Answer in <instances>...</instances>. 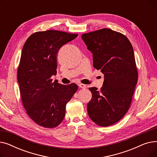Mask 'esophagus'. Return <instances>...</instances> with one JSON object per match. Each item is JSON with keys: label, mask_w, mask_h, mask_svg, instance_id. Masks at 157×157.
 I'll list each match as a JSON object with an SVG mask.
<instances>
[{"label": "esophagus", "mask_w": 157, "mask_h": 157, "mask_svg": "<svg viewBox=\"0 0 157 157\" xmlns=\"http://www.w3.org/2000/svg\"><path fill=\"white\" fill-rule=\"evenodd\" d=\"M78 86H79V87L83 88V89H85L86 88V86L85 85H84V84H81H81H79Z\"/></svg>", "instance_id": "obj_1"}]
</instances>
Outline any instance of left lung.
I'll return each instance as SVG.
<instances>
[{
    "mask_svg": "<svg viewBox=\"0 0 157 157\" xmlns=\"http://www.w3.org/2000/svg\"><path fill=\"white\" fill-rule=\"evenodd\" d=\"M81 38L93 54V66L104 75L100 91L89 88L91 100L88 116L97 125L108 127L120 121L128 110L137 82L134 49L120 32L103 29L84 34Z\"/></svg>",
    "mask_w": 157,
    "mask_h": 157,
    "instance_id": "obj_1",
    "label": "left lung"
}]
</instances>
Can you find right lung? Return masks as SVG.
I'll list each match as a JSON object with an SVG mask.
<instances>
[{
    "mask_svg": "<svg viewBox=\"0 0 157 157\" xmlns=\"http://www.w3.org/2000/svg\"><path fill=\"white\" fill-rule=\"evenodd\" d=\"M78 34L58 30L37 32L26 40L22 49L17 77L21 101L29 116L37 124L54 128L60 124L65 106L78 85L52 82L56 74L59 49Z\"/></svg>",
    "mask_w": 157,
    "mask_h": 157,
    "instance_id": "1",
    "label": "right lung"
}]
</instances>
